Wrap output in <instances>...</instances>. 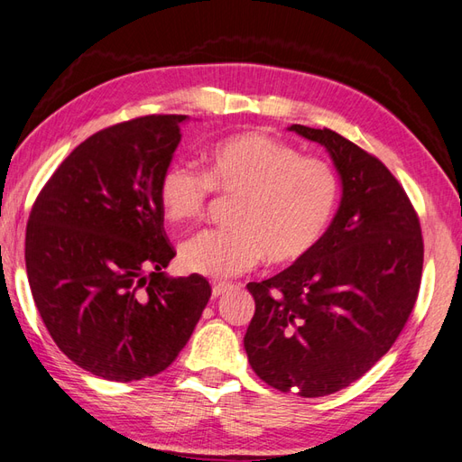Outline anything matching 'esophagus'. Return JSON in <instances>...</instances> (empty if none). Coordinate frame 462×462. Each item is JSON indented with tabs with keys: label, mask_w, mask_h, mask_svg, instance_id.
I'll return each mask as SVG.
<instances>
[{
	"label": "esophagus",
	"mask_w": 462,
	"mask_h": 462,
	"mask_svg": "<svg viewBox=\"0 0 462 462\" xmlns=\"http://www.w3.org/2000/svg\"><path fill=\"white\" fill-rule=\"evenodd\" d=\"M231 286L229 284H223V282H219V284H213V288H211V296L213 298H219V296H223L225 291H227Z\"/></svg>",
	"instance_id": "1"
}]
</instances>
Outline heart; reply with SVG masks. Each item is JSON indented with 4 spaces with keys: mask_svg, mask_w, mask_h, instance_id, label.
Masks as SVG:
<instances>
[{
    "mask_svg": "<svg viewBox=\"0 0 462 462\" xmlns=\"http://www.w3.org/2000/svg\"><path fill=\"white\" fill-rule=\"evenodd\" d=\"M206 172L176 161L159 180L164 217L178 225L206 216L211 192L235 198L233 229L199 233L180 246V264L208 278H231L306 258L328 233L341 201L333 166L266 133L229 134L206 151Z\"/></svg>",
    "mask_w": 462,
    "mask_h": 462,
    "instance_id": "b5f03b06",
    "label": "heart"
}]
</instances>
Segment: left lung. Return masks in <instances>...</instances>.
Instances as JSON below:
<instances>
[{
    "mask_svg": "<svg viewBox=\"0 0 462 462\" xmlns=\"http://www.w3.org/2000/svg\"><path fill=\"white\" fill-rule=\"evenodd\" d=\"M288 129L328 149L341 204L306 258L246 284L254 316L245 351L268 386L319 398L353 384L398 339L418 300L423 239L418 213L376 156L331 129Z\"/></svg>",
    "mask_w": 462,
    "mask_h": 462,
    "instance_id": "1",
    "label": "left lung"
}]
</instances>
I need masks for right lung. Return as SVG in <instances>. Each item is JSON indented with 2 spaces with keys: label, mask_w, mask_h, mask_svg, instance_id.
Segmentation results:
<instances>
[{
  "label": "right lung",
  "mask_w": 462,
  "mask_h": 462,
  "mask_svg": "<svg viewBox=\"0 0 462 462\" xmlns=\"http://www.w3.org/2000/svg\"><path fill=\"white\" fill-rule=\"evenodd\" d=\"M186 116L97 131L69 154L31 209V294L60 351L99 378L131 382L174 363L211 296L204 276L171 278L159 180Z\"/></svg>",
  "instance_id": "obj_1"
}]
</instances>
